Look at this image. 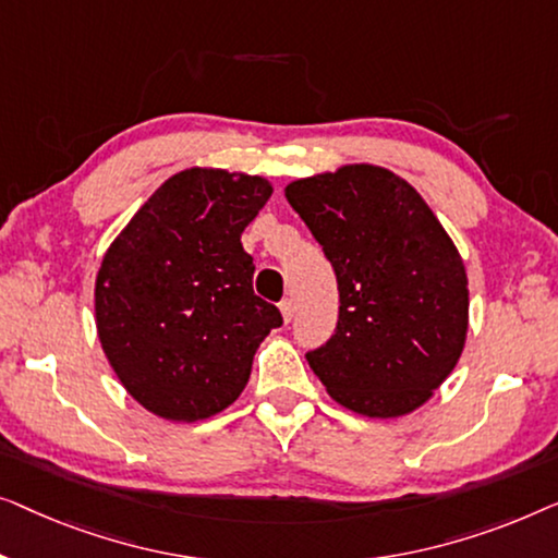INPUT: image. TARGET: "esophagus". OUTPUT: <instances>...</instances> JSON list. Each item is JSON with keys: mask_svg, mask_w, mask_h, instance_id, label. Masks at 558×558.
<instances>
[{"mask_svg": "<svg viewBox=\"0 0 558 558\" xmlns=\"http://www.w3.org/2000/svg\"><path fill=\"white\" fill-rule=\"evenodd\" d=\"M280 313H282V320H286V324H290V320H293L295 305H293V301H290V298H286V301L280 303Z\"/></svg>", "mask_w": 558, "mask_h": 558, "instance_id": "obj_1", "label": "esophagus"}]
</instances>
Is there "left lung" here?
Segmentation results:
<instances>
[{"instance_id": "obj_1", "label": "left lung", "mask_w": 558, "mask_h": 558, "mask_svg": "<svg viewBox=\"0 0 558 558\" xmlns=\"http://www.w3.org/2000/svg\"><path fill=\"white\" fill-rule=\"evenodd\" d=\"M339 282V324L305 359L328 395L376 420L410 414L458 364L468 336L462 257L412 184L349 163L286 186Z\"/></svg>"}]
</instances>
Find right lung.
Listing matches in <instances>:
<instances>
[{
  "instance_id": "add662e5",
  "label": "right lung",
  "mask_w": 558,
  "mask_h": 558,
  "mask_svg": "<svg viewBox=\"0 0 558 558\" xmlns=\"http://www.w3.org/2000/svg\"><path fill=\"white\" fill-rule=\"evenodd\" d=\"M263 177L184 169L113 240L96 278L98 339L125 391L171 422L242 395L280 311L253 290L242 232L270 199Z\"/></svg>"
}]
</instances>
